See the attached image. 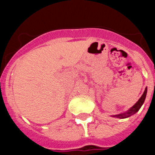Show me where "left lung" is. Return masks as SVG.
Masks as SVG:
<instances>
[{
    "instance_id": "obj_1",
    "label": "left lung",
    "mask_w": 155,
    "mask_h": 155,
    "mask_svg": "<svg viewBox=\"0 0 155 155\" xmlns=\"http://www.w3.org/2000/svg\"><path fill=\"white\" fill-rule=\"evenodd\" d=\"M147 87H145V90L143 91V94L141 95V97L139 98L137 102L136 103L134 104L133 105L132 107H130V109H128L127 111L124 112V113H120V114H116V115H113V117H116V118H120V119H125V118H128L130 116H133L135 113H137L139 111V109H140L142 105H143V102L145 101V98H146V95H147Z\"/></svg>"
}]
</instances>
